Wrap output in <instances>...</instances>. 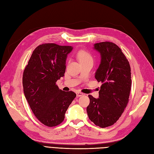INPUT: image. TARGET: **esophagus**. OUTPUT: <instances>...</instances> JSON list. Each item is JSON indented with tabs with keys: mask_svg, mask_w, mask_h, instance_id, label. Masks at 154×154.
Listing matches in <instances>:
<instances>
[{
	"mask_svg": "<svg viewBox=\"0 0 154 154\" xmlns=\"http://www.w3.org/2000/svg\"><path fill=\"white\" fill-rule=\"evenodd\" d=\"M76 93L77 97H82V96H83V95H84V94H83L82 93H80V92H76Z\"/></svg>",
	"mask_w": 154,
	"mask_h": 154,
	"instance_id": "obj_1",
	"label": "esophagus"
}]
</instances>
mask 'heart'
Segmentation results:
<instances>
[{"instance_id": "heart-1", "label": "heart", "mask_w": 154, "mask_h": 154, "mask_svg": "<svg viewBox=\"0 0 154 154\" xmlns=\"http://www.w3.org/2000/svg\"><path fill=\"white\" fill-rule=\"evenodd\" d=\"M77 56L80 62L87 60H93L92 57L90 55V54L86 51H84V50H82V51H79L78 52Z\"/></svg>"}]
</instances>
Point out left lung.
I'll list each match as a JSON object with an SVG mask.
<instances>
[{
    "label": "left lung",
    "mask_w": 154,
    "mask_h": 154,
    "mask_svg": "<svg viewBox=\"0 0 154 154\" xmlns=\"http://www.w3.org/2000/svg\"><path fill=\"white\" fill-rule=\"evenodd\" d=\"M93 49L100 54L94 77L102 84L98 98L89 95L87 113L95 125L106 128L117 121L127 106L131 86V69L121 49L115 43H96Z\"/></svg>",
    "instance_id": "obj_1"
}]
</instances>
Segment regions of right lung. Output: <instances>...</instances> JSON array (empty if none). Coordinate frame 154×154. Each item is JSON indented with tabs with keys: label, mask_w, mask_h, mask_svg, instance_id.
<instances>
[{
	"label": "right lung",
	"mask_w": 154,
	"mask_h": 154,
	"mask_svg": "<svg viewBox=\"0 0 154 154\" xmlns=\"http://www.w3.org/2000/svg\"><path fill=\"white\" fill-rule=\"evenodd\" d=\"M71 46L54 43L36 47L24 70V94L36 118L44 125L57 126L76 94L59 89L56 82L64 76L66 60Z\"/></svg>",
	"instance_id": "add662e5"
}]
</instances>
